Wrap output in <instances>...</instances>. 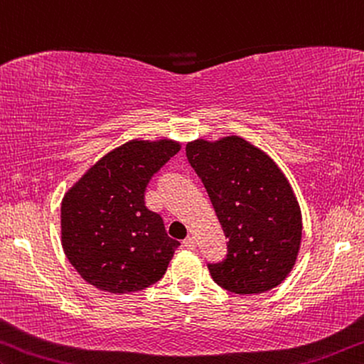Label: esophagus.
Returning <instances> with one entry per match:
<instances>
[{
  "mask_svg": "<svg viewBox=\"0 0 364 364\" xmlns=\"http://www.w3.org/2000/svg\"><path fill=\"white\" fill-rule=\"evenodd\" d=\"M183 245H186V247L190 249V250L197 249V242H195V237L193 236H188L186 240H183Z\"/></svg>",
  "mask_w": 364,
  "mask_h": 364,
  "instance_id": "obj_1",
  "label": "esophagus"
}]
</instances>
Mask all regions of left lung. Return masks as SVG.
<instances>
[{
  "mask_svg": "<svg viewBox=\"0 0 364 364\" xmlns=\"http://www.w3.org/2000/svg\"><path fill=\"white\" fill-rule=\"evenodd\" d=\"M186 153L229 239L226 259L208 265L215 283L236 294L278 287L296 264L303 236L287 176L270 156L236 135L198 138Z\"/></svg>",
  "mask_w": 364,
  "mask_h": 364,
  "instance_id": "left-lung-1",
  "label": "left lung"
}]
</instances>
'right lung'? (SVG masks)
Instances as JSON below:
<instances>
[{"instance_id":"obj_1","label":"right lung","mask_w":364,"mask_h":364,"mask_svg":"<svg viewBox=\"0 0 364 364\" xmlns=\"http://www.w3.org/2000/svg\"><path fill=\"white\" fill-rule=\"evenodd\" d=\"M181 151L174 139H132L112 149L65 193L61 245L81 278L114 294L163 278L181 242L144 203L156 172Z\"/></svg>"}]
</instances>
